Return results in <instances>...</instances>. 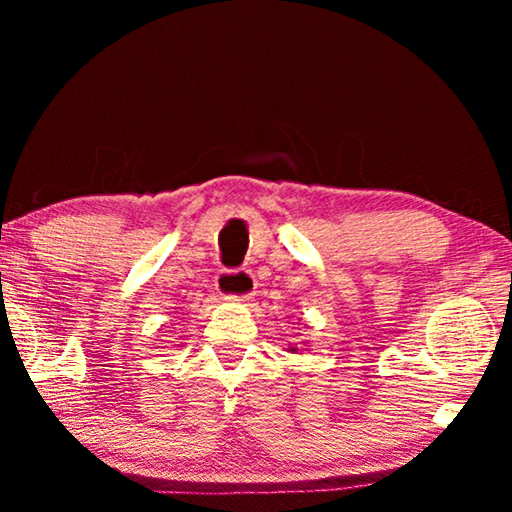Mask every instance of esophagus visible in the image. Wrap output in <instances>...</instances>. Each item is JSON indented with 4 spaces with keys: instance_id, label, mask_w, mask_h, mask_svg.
Wrapping results in <instances>:
<instances>
[{
    "instance_id": "1",
    "label": "esophagus",
    "mask_w": 512,
    "mask_h": 512,
    "mask_svg": "<svg viewBox=\"0 0 512 512\" xmlns=\"http://www.w3.org/2000/svg\"><path fill=\"white\" fill-rule=\"evenodd\" d=\"M216 291L230 300H248L255 291V277L250 271H221L216 275Z\"/></svg>"
}]
</instances>
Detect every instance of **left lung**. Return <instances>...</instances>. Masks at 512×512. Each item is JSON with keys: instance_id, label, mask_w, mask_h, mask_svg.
<instances>
[{"instance_id": "8db88e82", "label": "left lung", "mask_w": 512, "mask_h": 512, "mask_svg": "<svg viewBox=\"0 0 512 512\" xmlns=\"http://www.w3.org/2000/svg\"><path fill=\"white\" fill-rule=\"evenodd\" d=\"M289 352H293V354H296V352H298V348H293V345H289Z\"/></svg>"}]
</instances>
